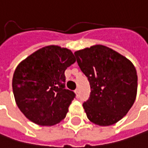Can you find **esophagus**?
Listing matches in <instances>:
<instances>
[{
  "label": "esophagus",
  "mask_w": 148,
  "mask_h": 148,
  "mask_svg": "<svg viewBox=\"0 0 148 148\" xmlns=\"http://www.w3.org/2000/svg\"><path fill=\"white\" fill-rule=\"evenodd\" d=\"M75 94H76V95H77V96L79 95V89L75 90Z\"/></svg>",
  "instance_id": "1"
}]
</instances>
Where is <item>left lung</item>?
<instances>
[{
  "mask_svg": "<svg viewBox=\"0 0 148 148\" xmlns=\"http://www.w3.org/2000/svg\"><path fill=\"white\" fill-rule=\"evenodd\" d=\"M74 54L90 84V96L83 104L88 119L101 126L118 122L136 97L137 74L133 64L100 44L76 51Z\"/></svg>",
  "mask_w": 148,
  "mask_h": 148,
  "instance_id": "1",
  "label": "left lung"
}]
</instances>
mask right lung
Instances as JSON below:
<instances>
[{"label": "right lung", "instance_id": "right-lung-1", "mask_svg": "<svg viewBox=\"0 0 148 148\" xmlns=\"http://www.w3.org/2000/svg\"><path fill=\"white\" fill-rule=\"evenodd\" d=\"M75 61L71 50L49 45L17 65L12 78L14 97L28 120L48 126L65 118L75 94L65 89L64 71Z\"/></svg>", "mask_w": 148, "mask_h": 148}]
</instances>
